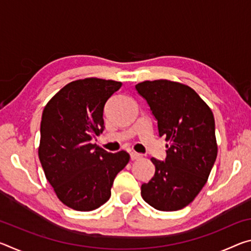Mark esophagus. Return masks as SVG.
Masks as SVG:
<instances>
[{"instance_id": "1", "label": "esophagus", "mask_w": 251, "mask_h": 251, "mask_svg": "<svg viewBox=\"0 0 251 251\" xmlns=\"http://www.w3.org/2000/svg\"><path fill=\"white\" fill-rule=\"evenodd\" d=\"M129 155H130V159H131V160L142 158V155L138 154V152H136V151H130Z\"/></svg>"}]
</instances>
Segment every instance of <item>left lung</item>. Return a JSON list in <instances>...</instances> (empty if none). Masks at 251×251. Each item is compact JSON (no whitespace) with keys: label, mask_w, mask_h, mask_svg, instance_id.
I'll return each mask as SVG.
<instances>
[{"label":"left lung","mask_w":251,"mask_h":251,"mask_svg":"<svg viewBox=\"0 0 251 251\" xmlns=\"http://www.w3.org/2000/svg\"><path fill=\"white\" fill-rule=\"evenodd\" d=\"M150 106L158 136H165L166 157H151L155 174L142 185V197L161 211L186 207L205 186L217 157L215 118L193 88L167 79L135 86Z\"/></svg>","instance_id":"1"}]
</instances>
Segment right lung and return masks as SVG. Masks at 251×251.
<instances>
[{
	"instance_id": "add662e5",
	"label": "right lung",
	"mask_w": 251,
	"mask_h": 251,
	"mask_svg": "<svg viewBox=\"0 0 251 251\" xmlns=\"http://www.w3.org/2000/svg\"><path fill=\"white\" fill-rule=\"evenodd\" d=\"M121 82L85 78L67 84L45 106L39 156L46 179L70 208L91 211L108 201L114 179L129 160L93 145L103 133L104 107Z\"/></svg>"
}]
</instances>
